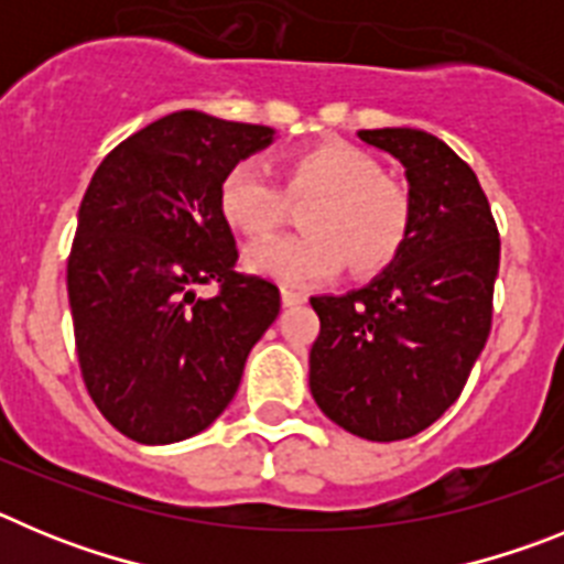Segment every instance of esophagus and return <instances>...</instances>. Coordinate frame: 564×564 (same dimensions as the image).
<instances>
[{"label":"esophagus","instance_id":"34e87169","mask_svg":"<svg viewBox=\"0 0 564 564\" xmlns=\"http://www.w3.org/2000/svg\"><path fill=\"white\" fill-rule=\"evenodd\" d=\"M307 296L302 291H293V288H282V305L285 307H296V305H305Z\"/></svg>","mask_w":564,"mask_h":564}]
</instances>
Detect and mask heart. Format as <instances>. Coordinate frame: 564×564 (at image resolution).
Here are the masks:
<instances>
[{
    "label": "heart",
    "instance_id": "b5f03b06",
    "mask_svg": "<svg viewBox=\"0 0 564 564\" xmlns=\"http://www.w3.org/2000/svg\"><path fill=\"white\" fill-rule=\"evenodd\" d=\"M288 194L313 197L302 214L307 234L273 237L246 253L253 273L285 285H316L336 276L350 259L352 271L372 273L390 265L410 237V192L378 174L361 149L325 141L302 149L285 166ZM217 208L234 231L265 237L285 214V197L265 166L237 161L220 181Z\"/></svg>",
    "mask_w": 564,
    "mask_h": 564
}]
</instances>
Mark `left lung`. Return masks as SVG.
Here are the masks:
<instances>
[{
  "instance_id": "1",
  "label": "left lung",
  "mask_w": 564,
  "mask_h": 564,
  "mask_svg": "<svg viewBox=\"0 0 564 564\" xmlns=\"http://www.w3.org/2000/svg\"><path fill=\"white\" fill-rule=\"evenodd\" d=\"M410 186V237L376 279L313 296L318 410L367 441L412 437L449 410L491 330L500 234L477 174L441 138L410 127L361 129Z\"/></svg>"
}]
</instances>
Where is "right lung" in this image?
<instances>
[{
  "label": "right lung",
  "instance_id": "1",
  "mask_svg": "<svg viewBox=\"0 0 564 564\" xmlns=\"http://www.w3.org/2000/svg\"><path fill=\"white\" fill-rule=\"evenodd\" d=\"M276 132L181 109L112 149L78 208L67 262L89 398L129 441L163 446L208 430L279 316V288L234 271L217 208L223 174ZM217 281L212 300L193 288Z\"/></svg>",
  "mask_w": 564,
  "mask_h": 564
}]
</instances>
